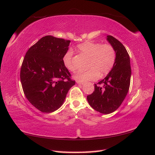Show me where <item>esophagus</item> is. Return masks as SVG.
Instances as JSON below:
<instances>
[{
  "label": "esophagus",
  "instance_id": "1",
  "mask_svg": "<svg viewBox=\"0 0 155 155\" xmlns=\"http://www.w3.org/2000/svg\"><path fill=\"white\" fill-rule=\"evenodd\" d=\"M77 83L78 84H81V85H83V84H85L84 82H81V81H77Z\"/></svg>",
  "mask_w": 155,
  "mask_h": 155
}]
</instances>
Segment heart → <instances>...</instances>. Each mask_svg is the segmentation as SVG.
<instances>
[{
    "instance_id": "1",
    "label": "heart",
    "mask_w": 155,
    "mask_h": 155,
    "mask_svg": "<svg viewBox=\"0 0 155 155\" xmlns=\"http://www.w3.org/2000/svg\"><path fill=\"white\" fill-rule=\"evenodd\" d=\"M77 49L81 55L88 59L86 71L78 72L74 78L78 81L87 82L96 80L100 76L107 74L111 70L116 61V52L110 44L99 42L86 41L79 44ZM73 51L69 49L64 54L63 62L64 67L74 72L77 68L73 62Z\"/></svg>"
}]
</instances>
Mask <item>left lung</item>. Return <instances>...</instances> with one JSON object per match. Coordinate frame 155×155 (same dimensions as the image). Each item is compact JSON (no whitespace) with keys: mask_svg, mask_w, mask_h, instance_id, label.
I'll list each match as a JSON object with an SVG mask.
<instances>
[{"mask_svg":"<svg viewBox=\"0 0 155 155\" xmlns=\"http://www.w3.org/2000/svg\"><path fill=\"white\" fill-rule=\"evenodd\" d=\"M107 40L116 52V61L110 73L98 84L87 100L93 109L104 114L114 112L123 102L130 86L131 69L130 58L124 45L111 35Z\"/></svg>","mask_w":155,"mask_h":155,"instance_id":"1","label":"left lung"}]
</instances>
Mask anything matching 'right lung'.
Masks as SVG:
<instances>
[{"label": "right lung", "instance_id": "obj_1", "mask_svg": "<svg viewBox=\"0 0 155 155\" xmlns=\"http://www.w3.org/2000/svg\"><path fill=\"white\" fill-rule=\"evenodd\" d=\"M70 42L46 35L32 45L24 57L20 69L21 86L28 101L41 112L58 110L75 84L63 62Z\"/></svg>", "mask_w": 155, "mask_h": 155}]
</instances>
